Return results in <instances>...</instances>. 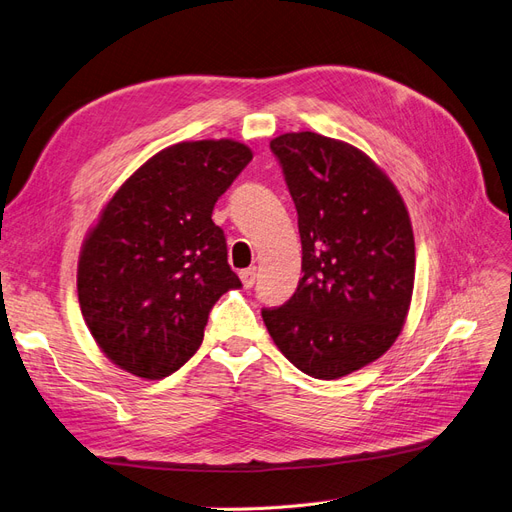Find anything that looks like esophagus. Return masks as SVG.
Here are the masks:
<instances>
[{
  "label": "esophagus",
  "instance_id": "34e87169",
  "mask_svg": "<svg viewBox=\"0 0 512 512\" xmlns=\"http://www.w3.org/2000/svg\"><path fill=\"white\" fill-rule=\"evenodd\" d=\"M239 277H241V282H243L245 288H252V286L256 284V269H254V267L243 269V271L239 273Z\"/></svg>",
  "mask_w": 512,
  "mask_h": 512
}]
</instances>
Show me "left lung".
Returning a JSON list of instances; mask_svg holds the SVG:
<instances>
[{
    "instance_id": "1",
    "label": "left lung",
    "mask_w": 512,
    "mask_h": 512,
    "mask_svg": "<svg viewBox=\"0 0 512 512\" xmlns=\"http://www.w3.org/2000/svg\"><path fill=\"white\" fill-rule=\"evenodd\" d=\"M299 215L297 290L262 307L275 346L303 374L335 380L376 361L404 327L414 235L404 200L363 151L316 132L271 141Z\"/></svg>"
}]
</instances>
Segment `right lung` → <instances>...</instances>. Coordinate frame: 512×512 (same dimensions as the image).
I'll use <instances>...</instances> for the list:
<instances>
[{"mask_svg": "<svg viewBox=\"0 0 512 512\" xmlns=\"http://www.w3.org/2000/svg\"><path fill=\"white\" fill-rule=\"evenodd\" d=\"M237 141L162 149L108 200L79 260V303L102 352L160 380L203 344L211 307L241 288L211 213L250 164Z\"/></svg>", "mask_w": 512, "mask_h": 512, "instance_id": "1", "label": "right lung"}]
</instances>
